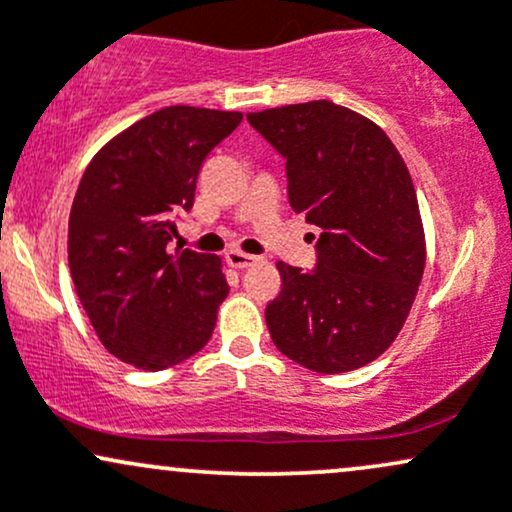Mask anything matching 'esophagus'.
Listing matches in <instances>:
<instances>
[{
  "label": "esophagus",
  "mask_w": 512,
  "mask_h": 512,
  "mask_svg": "<svg viewBox=\"0 0 512 512\" xmlns=\"http://www.w3.org/2000/svg\"><path fill=\"white\" fill-rule=\"evenodd\" d=\"M226 262L231 264V267H236V269H245V267H250V264L260 262V257L248 255V252H243V250H228L226 252Z\"/></svg>",
  "instance_id": "34e87169"
}]
</instances>
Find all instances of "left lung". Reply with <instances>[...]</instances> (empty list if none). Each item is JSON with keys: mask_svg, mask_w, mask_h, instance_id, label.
Masks as SVG:
<instances>
[{"mask_svg": "<svg viewBox=\"0 0 512 512\" xmlns=\"http://www.w3.org/2000/svg\"><path fill=\"white\" fill-rule=\"evenodd\" d=\"M286 158L289 202L320 228L313 272L276 262V349L315 373H346L390 349L426 267L414 182L390 137L356 110L310 101L248 113Z\"/></svg>", "mask_w": 512, "mask_h": 512, "instance_id": "8db88e82", "label": "left lung"}]
</instances>
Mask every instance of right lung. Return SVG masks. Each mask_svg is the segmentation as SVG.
Listing matches in <instances>:
<instances>
[{"label":"right lung","mask_w":512,"mask_h":512,"mask_svg":"<svg viewBox=\"0 0 512 512\" xmlns=\"http://www.w3.org/2000/svg\"><path fill=\"white\" fill-rule=\"evenodd\" d=\"M243 120L170 105L122 129L91 158L69 214V272L98 339L142 370H163L211 339L228 296L221 257L168 252L195 202L204 158Z\"/></svg>","instance_id":"add662e5"}]
</instances>
